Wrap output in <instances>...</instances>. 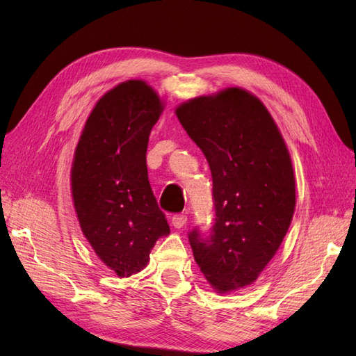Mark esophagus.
<instances>
[{
	"label": "esophagus",
	"mask_w": 356,
	"mask_h": 356,
	"mask_svg": "<svg viewBox=\"0 0 356 356\" xmlns=\"http://www.w3.org/2000/svg\"><path fill=\"white\" fill-rule=\"evenodd\" d=\"M187 224V217L186 215H174V217H172V225H174L175 229H182L184 227V225Z\"/></svg>",
	"instance_id": "obj_1"
}]
</instances>
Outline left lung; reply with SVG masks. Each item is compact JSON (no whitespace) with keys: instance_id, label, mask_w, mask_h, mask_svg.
<instances>
[{"instance_id":"8db88e82","label":"left lung","mask_w":356,"mask_h":356,"mask_svg":"<svg viewBox=\"0 0 356 356\" xmlns=\"http://www.w3.org/2000/svg\"><path fill=\"white\" fill-rule=\"evenodd\" d=\"M177 117L207 157L215 218L188 241L200 272L220 293L251 285L281 246L296 208L284 138L263 102L241 88L181 104Z\"/></svg>"}]
</instances>
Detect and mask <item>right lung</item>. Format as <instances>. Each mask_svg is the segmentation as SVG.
<instances>
[{
  "mask_svg": "<svg viewBox=\"0 0 356 356\" xmlns=\"http://www.w3.org/2000/svg\"><path fill=\"white\" fill-rule=\"evenodd\" d=\"M161 111L145 81L120 83L96 102L75 148L71 190L81 232L120 277L141 272L156 241L170 232L145 157Z\"/></svg>",
  "mask_w": 356,
  "mask_h": 356,
  "instance_id": "1",
  "label": "right lung"
}]
</instances>
